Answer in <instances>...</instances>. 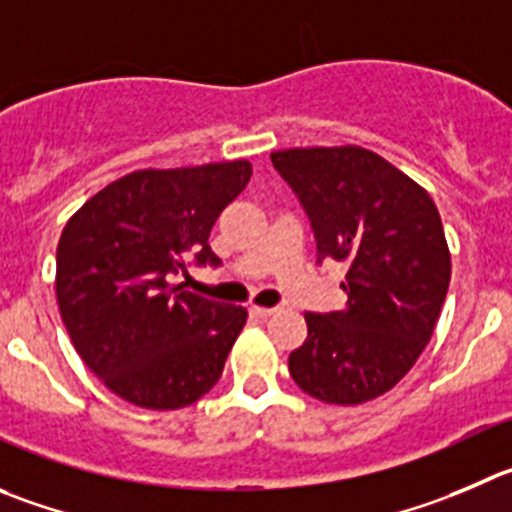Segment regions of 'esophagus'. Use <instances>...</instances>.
Masks as SVG:
<instances>
[{
  "mask_svg": "<svg viewBox=\"0 0 512 512\" xmlns=\"http://www.w3.org/2000/svg\"><path fill=\"white\" fill-rule=\"evenodd\" d=\"M248 311H251L253 316H259V319H269V316L276 314V309H269V306H256V304H253Z\"/></svg>",
  "mask_w": 512,
  "mask_h": 512,
  "instance_id": "1",
  "label": "esophagus"
}]
</instances>
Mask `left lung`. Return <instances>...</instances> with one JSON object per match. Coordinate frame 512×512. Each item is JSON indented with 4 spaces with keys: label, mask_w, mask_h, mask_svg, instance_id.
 <instances>
[{
    "label": "left lung",
    "mask_w": 512,
    "mask_h": 512,
    "mask_svg": "<svg viewBox=\"0 0 512 512\" xmlns=\"http://www.w3.org/2000/svg\"><path fill=\"white\" fill-rule=\"evenodd\" d=\"M271 163L306 208L321 261L347 266V304L306 311L294 382L326 405L382 397L425 352L450 286V248L430 193L359 145L291 148Z\"/></svg>",
    "instance_id": "obj_1"
}]
</instances>
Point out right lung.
Here are the masks:
<instances>
[{
    "label": "right lung",
    "mask_w": 512,
    "mask_h": 512,
    "mask_svg": "<svg viewBox=\"0 0 512 512\" xmlns=\"http://www.w3.org/2000/svg\"><path fill=\"white\" fill-rule=\"evenodd\" d=\"M248 160L135 170L97 191L57 243L55 294L82 362L125 402L180 410L211 392L246 324L243 306L175 286L246 188Z\"/></svg>",
    "instance_id": "obj_1"
}]
</instances>
